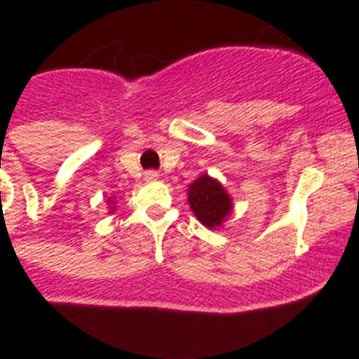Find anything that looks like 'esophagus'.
Wrapping results in <instances>:
<instances>
[{
  "mask_svg": "<svg viewBox=\"0 0 359 359\" xmlns=\"http://www.w3.org/2000/svg\"><path fill=\"white\" fill-rule=\"evenodd\" d=\"M146 180H149V182H153V180H158L159 179V173L154 172V170H149V172H146Z\"/></svg>",
  "mask_w": 359,
  "mask_h": 359,
  "instance_id": "esophagus-1",
  "label": "esophagus"
}]
</instances>
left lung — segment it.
<instances>
[{
    "label": "left lung",
    "instance_id": "8db88e82",
    "mask_svg": "<svg viewBox=\"0 0 359 359\" xmlns=\"http://www.w3.org/2000/svg\"><path fill=\"white\" fill-rule=\"evenodd\" d=\"M187 201L196 219L208 229L222 226L233 210V200L222 184L206 173L191 184L187 191Z\"/></svg>",
    "mask_w": 359,
    "mask_h": 359
}]
</instances>
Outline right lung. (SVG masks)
I'll return each instance as SVG.
<instances>
[{
    "label": "right lung",
    "mask_w": 359,
    "mask_h": 359,
    "mask_svg": "<svg viewBox=\"0 0 359 359\" xmlns=\"http://www.w3.org/2000/svg\"><path fill=\"white\" fill-rule=\"evenodd\" d=\"M107 201H111V198H109V200H107ZM111 212H114V206H111Z\"/></svg>",
    "instance_id": "obj_1"
}]
</instances>
